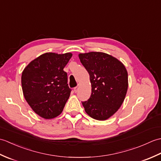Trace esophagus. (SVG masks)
<instances>
[{
	"mask_svg": "<svg viewBox=\"0 0 161 161\" xmlns=\"http://www.w3.org/2000/svg\"><path fill=\"white\" fill-rule=\"evenodd\" d=\"M78 90H79V86H76V87H75V88H74V91H75V93H77V92L78 91Z\"/></svg>",
	"mask_w": 161,
	"mask_h": 161,
	"instance_id": "1",
	"label": "esophagus"
}]
</instances>
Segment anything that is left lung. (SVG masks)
Segmentation results:
<instances>
[{
    "label": "left lung",
    "mask_w": 161,
    "mask_h": 161,
    "mask_svg": "<svg viewBox=\"0 0 161 161\" xmlns=\"http://www.w3.org/2000/svg\"><path fill=\"white\" fill-rule=\"evenodd\" d=\"M90 75L91 95L82 102L86 114L97 120H105L121 107L128 88L125 66L108 54L91 52L79 54Z\"/></svg>",
    "instance_id": "left-lung-1"
}]
</instances>
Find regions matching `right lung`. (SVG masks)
Segmentation results:
<instances>
[{"label":"right lung","instance_id":"obj_1","mask_svg":"<svg viewBox=\"0 0 161 161\" xmlns=\"http://www.w3.org/2000/svg\"><path fill=\"white\" fill-rule=\"evenodd\" d=\"M70 53H47L32 61L21 76L23 95L30 107L42 118L52 119L60 115L71 89L64 70L71 58Z\"/></svg>","mask_w":161,"mask_h":161}]
</instances>
